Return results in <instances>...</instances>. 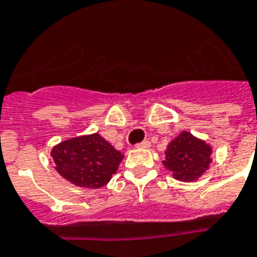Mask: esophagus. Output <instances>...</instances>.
I'll return each mask as SVG.
<instances>
[{
	"label": "esophagus",
	"instance_id": "esophagus-1",
	"mask_svg": "<svg viewBox=\"0 0 257 257\" xmlns=\"http://www.w3.org/2000/svg\"><path fill=\"white\" fill-rule=\"evenodd\" d=\"M136 148H139V149H148V148H151V144H149V141H143V143H140V144L136 145Z\"/></svg>",
	"mask_w": 257,
	"mask_h": 257
}]
</instances>
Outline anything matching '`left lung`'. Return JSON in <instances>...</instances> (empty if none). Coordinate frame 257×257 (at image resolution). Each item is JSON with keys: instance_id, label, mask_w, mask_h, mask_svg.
I'll return each mask as SVG.
<instances>
[{"instance_id": "left-lung-1", "label": "left lung", "mask_w": 257, "mask_h": 257, "mask_svg": "<svg viewBox=\"0 0 257 257\" xmlns=\"http://www.w3.org/2000/svg\"><path fill=\"white\" fill-rule=\"evenodd\" d=\"M212 145L191 132L183 131L167 145L165 159L161 163L172 177L183 183H193L209 169L212 163Z\"/></svg>"}]
</instances>
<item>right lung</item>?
Here are the masks:
<instances>
[{
    "mask_svg": "<svg viewBox=\"0 0 257 257\" xmlns=\"http://www.w3.org/2000/svg\"><path fill=\"white\" fill-rule=\"evenodd\" d=\"M50 156L54 169L66 181L90 189L106 185L124 159L120 151L97 132L58 143Z\"/></svg>",
    "mask_w": 257,
    "mask_h": 257,
    "instance_id": "obj_1",
    "label": "right lung"
}]
</instances>
